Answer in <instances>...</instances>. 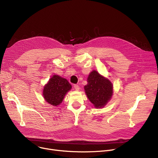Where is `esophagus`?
Masks as SVG:
<instances>
[{
	"label": "esophagus",
	"mask_w": 158,
	"mask_h": 158,
	"mask_svg": "<svg viewBox=\"0 0 158 158\" xmlns=\"http://www.w3.org/2000/svg\"><path fill=\"white\" fill-rule=\"evenodd\" d=\"M74 88L76 89V90H77V91H79L80 89V87L77 85H74Z\"/></svg>",
	"instance_id": "34e87169"
}]
</instances>
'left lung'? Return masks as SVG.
Instances as JSON below:
<instances>
[{"mask_svg":"<svg viewBox=\"0 0 158 158\" xmlns=\"http://www.w3.org/2000/svg\"><path fill=\"white\" fill-rule=\"evenodd\" d=\"M85 86V93L95 107L101 108L108 102L113 95V85L111 81L97 71L91 72Z\"/></svg>","mask_w":158,"mask_h":158,"instance_id":"1","label":"left lung"}]
</instances>
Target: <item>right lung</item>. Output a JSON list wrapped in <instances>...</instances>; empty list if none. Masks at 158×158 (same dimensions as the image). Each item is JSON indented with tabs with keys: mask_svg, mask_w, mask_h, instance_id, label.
Wrapping results in <instances>:
<instances>
[{
	"mask_svg": "<svg viewBox=\"0 0 158 158\" xmlns=\"http://www.w3.org/2000/svg\"><path fill=\"white\" fill-rule=\"evenodd\" d=\"M71 88V85L66 79L54 75L45 85L43 96L48 104L57 106L62 102L65 95Z\"/></svg>",
	"mask_w": 158,
	"mask_h": 158,
	"instance_id": "1",
	"label": "right lung"
}]
</instances>
